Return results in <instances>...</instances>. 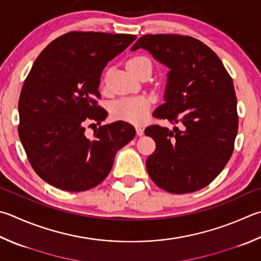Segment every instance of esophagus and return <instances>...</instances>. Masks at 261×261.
<instances>
[{
    "label": "esophagus",
    "mask_w": 261,
    "mask_h": 261,
    "mask_svg": "<svg viewBox=\"0 0 261 261\" xmlns=\"http://www.w3.org/2000/svg\"><path fill=\"white\" fill-rule=\"evenodd\" d=\"M136 131H137V135H138V136L144 135V129L141 126H136Z\"/></svg>",
    "instance_id": "1"
}]
</instances>
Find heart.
Returning <instances> with one entry per match:
<instances>
[{"label": "heart", "mask_w": 261, "mask_h": 261, "mask_svg": "<svg viewBox=\"0 0 261 261\" xmlns=\"http://www.w3.org/2000/svg\"><path fill=\"white\" fill-rule=\"evenodd\" d=\"M145 64H150L148 58L144 56H136L127 60L126 68L129 70H137ZM150 108V100L146 97L123 98L114 102L112 107V114L117 120L130 123H141L148 117Z\"/></svg>", "instance_id": "obj_1"}]
</instances>
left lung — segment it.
I'll list each match as a JSON object with an SVG mask.
<instances>
[{
  "instance_id": "8db88e82",
  "label": "left lung",
  "mask_w": 261,
  "mask_h": 261,
  "mask_svg": "<svg viewBox=\"0 0 261 261\" xmlns=\"http://www.w3.org/2000/svg\"><path fill=\"white\" fill-rule=\"evenodd\" d=\"M140 48L170 69L165 102L153 115L180 125L146 127L156 144L147 171L169 193L196 192L215 180L233 154L239 127L233 80L219 57L194 37L144 35L131 50Z\"/></svg>"
}]
</instances>
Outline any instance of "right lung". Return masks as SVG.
I'll list each match as a JSON object with an SVG mask.
<instances>
[{
	"mask_svg": "<svg viewBox=\"0 0 261 261\" xmlns=\"http://www.w3.org/2000/svg\"><path fill=\"white\" fill-rule=\"evenodd\" d=\"M136 35L69 32L41 52L19 98L18 134L34 171L67 192H84L105 179L115 154L134 139L124 121L96 127L107 117L98 106L99 84L107 63ZM95 127L91 139L85 126Z\"/></svg>",
	"mask_w": 261,
	"mask_h": 261,
	"instance_id": "right-lung-1",
	"label": "right lung"
}]
</instances>
